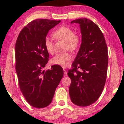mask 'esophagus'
<instances>
[{
    "label": "esophagus",
    "mask_w": 124,
    "mask_h": 124,
    "mask_svg": "<svg viewBox=\"0 0 124 124\" xmlns=\"http://www.w3.org/2000/svg\"><path fill=\"white\" fill-rule=\"evenodd\" d=\"M63 72H64V77H66L67 75V70H63Z\"/></svg>",
    "instance_id": "34e87169"
}]
</instances>
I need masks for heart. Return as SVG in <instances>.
Instances as JSON below:
<instances>
[{
  "mask_svg": "<svg viewBox=\"0 0 124 124\" xmlns=\"http://www.w3.org/2000/svg\"><path fill=\"white\" fill-rule=\"evenodd\" d=\"M56 38L61 39L67 43L66 49L72 51L76 50L79 47L81 39L79 35L74 34V31L70 27L62 26L58 28L54 33ZM44 45L46 50L50 54H53L54 41L51 37H46L45 39ZM73 59L72 54L68 52L58 54L52 59V63L62 67H67L70 64Z\"/></svg>",
  "mask_w": 124,
  "mask_h": 124,
  "instance_id": "b5f03b06",
  "label": "heart"
}]
</instances>
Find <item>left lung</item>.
Wrapping results in <instances>:
<instances>
[{
    "mask_svg": "<svg viewBox=\"0 0 124 124\" xmlns=\"http://www.w3.org/2000/svg\"><path fill=\"white\" fill-rule=\"evenodd\" d=\"M70 23L79 24L81 43L72 63L73 69L68 70L71 79L70 96L77 106H89L98 99L106 83L107 46L101 31L91 20L79 18ZM78 68L81 72L77 70Z\"/></svg>",
    "mask_w": 124,
    "mask_h": 124,
    "instance_id": "1",
    "label": "left lung"
}]
</instances>
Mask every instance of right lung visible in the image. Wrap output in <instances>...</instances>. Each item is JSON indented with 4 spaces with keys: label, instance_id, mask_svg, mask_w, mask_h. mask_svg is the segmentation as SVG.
Returning a JSON list of instances; mask_svg holds the SVG:
<instances>
[{
    "label": "right lung",
    "instance_id": "1",
    "mask_svg": "<svg viewBox=\"0 0 124 124\" xmlns=\"http://www.w3.org/2000/svg\"><path fill=\"white\" fill-rule=\"evenodd\" d=\"M61 21L37 19L21 31L15 45L16 71L20 88L27 102L43 108L51 103L54 92L63 76L58 65L43 70L49 60L44 41L51 28Z\"/></svg>",
    "mask_w": 124,
    "mask_h": 124
}]
</instances>
